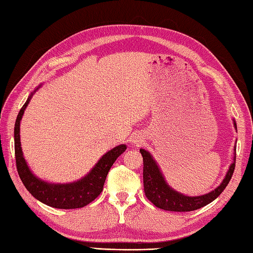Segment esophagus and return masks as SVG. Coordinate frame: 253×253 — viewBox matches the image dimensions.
I'll return each mask as SVG.
<instances>
[{"instance_id":"obj_1","label":"esophagus","mask_w":253,"mask_h":253,"mask_svg":"<svg viewBox=\"0 0 253 253\" xmlns=\"http://www.w3.org/2000/svg\"><path fill=\"white\" fill-rule=\"evenodd\" d=\"M131 142L133 144H136V146H139V144H141L143 142V137L141 136V133H135V135H132Z\"/></svg>"}]
</instances>
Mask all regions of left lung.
<instances>
[{"label":"left lung","instance_id":"8db88e82","mask_svg":"<svg viewBox=\"0 0 253 253\" xmlns=\"http://www.w3.org/2000/svg\"><path fill=\"white\" fill-rule=\"evenodd\" d=\"M234 126L236 130H237V125H236L235 121ZM140 153L143 158V187L146 197L155 207L163 209L165 211L173 212L195 211V210L200 209L211 203L213 200H215L228 185L233 176L236 163V154H234L233 163L230 164L227 174L225 175L222 184L216 189L202 196L189 197L179 193L168 185V182L164 179L162 171H161L151 154L144 149H140Z\"/></svg>","mask_w":253,"mask_h":253}]
</instances>
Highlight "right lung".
<instances>
[{"label": "right lung", "mask_w": 253, "mask_h": 253, "mask_svg": "<svg viewBox=\"0 0 253 253\" xmlns=\"http://www.w3.org/2000/svg\"><path fill=\"white\" fill-rule=\"evenodd\" d=\"M39 85L29 98L27 99L26 103L21 107L17 118H16L15 128H14V140H15V159H16V168H17L18 175L23 181L24 186L27 188L32 196L37 200L41 201L46 206L56 208V209H78L84 208L92 202L103 190V185L109 174V170L114 164L116 159L125 152L127 147L125 144H120L115 148L106 152L102 157L93 169L85 175L84 178L68 184H51L40 178L32 173L28 164L21 151L19 128L20 121L23 118L24 112L27 105L32 98L36 91L39 89Z\"/></svg>", "instance_id": "add662e5"}]
</instances>
